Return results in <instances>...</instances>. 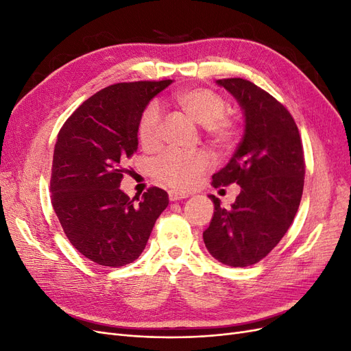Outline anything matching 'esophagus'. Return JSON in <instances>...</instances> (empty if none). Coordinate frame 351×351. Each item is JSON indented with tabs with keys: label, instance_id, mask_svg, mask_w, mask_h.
I'll return each mask as SVG.
<instances>
[{
	"label": "esophagus",
	"instance_id": "1",
	"mask_svg": "<svg viewBox=\"0 0 351 351\" xmlns=\"http://www.w3.org/2000/svg\"><path fill=\"white\" fill-rule=\"evenodd\" d=\"M168 197H169V200H182V199H186V197H189V196L184 195V193L176 192V190H169V192H168Z\"/></svg>",
	"mask_w": 351,
	"mask_h": 351
}]
</instances>
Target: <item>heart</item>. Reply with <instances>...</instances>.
Returning a JSON list of instances; mask_svg holds the SVG:
<instances>
[{"mask_svg": "<svg viewBox=\"0 0 351 351\" xmlns=\"http://www.w3.org/2000/svg\"><path fill=\"white\" fill-rule=\"evenodd\" d=\"M174 102L190 119L202 125L210 145L217 149H227L239 137V124L226 114L227 101L218 92L206 88L180 90L174 95ZM161 117L155 105L146 107L137 124V136L145 149L158 145ZM209 167L205 152L183 154L169 151L155 164L154 173L159 182L177 189H192L200 174Z\"/></svg>", "mask_w": 351, "mask_h": 351, "instance_id": "1", "label": "heart"}]
</instances>
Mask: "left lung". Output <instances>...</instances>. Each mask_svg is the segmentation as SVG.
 <instances>
[{"label": "left lung", "instance_id": "left-lung-1", "mask_svg": "<svg viewBox=\"0 0 351 351\" xmlns=\"http://www.w3.org/2000/svg\"><path fill=\"white\" fill-rule=\"evenodd\" d=\"M217 83L240 104L244 134L212 186L241 190L230 209L209 196L215 210L204 241L217 261L243 268L267 256L291 226L303 195V145L291 114L268 92L240 77Z\"/></svg>", "mask_w": 351, "mask_h": 351}]
</instances>
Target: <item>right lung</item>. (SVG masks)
I'll return each mask as SVG.
<instances>
[{
    "instance_id": "obj_1",
    "label": "right lung",
    "mask_w": 351,
    "mask_h": 351,
    "mask_svg": "<svg viewBox=\"0 0 351 351\" xmlns=\"http://www.w3.org/2000/svg\"><path fill=\"white\" fill-rule=\"evenodd\" d=\"M173 83H117L84 101L62 124L51 173V202L67 239L84 258L119 268L141 256L168 195L149 187L130 199L120 189L136 151L146 105Z\"/></svg>"
}]
</instances>
